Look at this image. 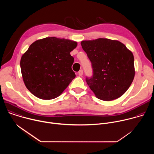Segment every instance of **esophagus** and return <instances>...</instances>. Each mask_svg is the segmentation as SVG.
Here are the masks:
<instances>
[{"instance_id":"esophagus-1","label":"esophagus","mask_w":154,"mask_h":154,"mask_svg":"<svg viewBox=\"0 0 154 154\" xmlns=\"http://www.w3.org/2000/svg\"><path fill=\"white\" fill-rule=\"evenodd\" d=\"M78 74L79 76H82L83 75V70H80L79 72H78Z\"/></svg>"}]
</instances>
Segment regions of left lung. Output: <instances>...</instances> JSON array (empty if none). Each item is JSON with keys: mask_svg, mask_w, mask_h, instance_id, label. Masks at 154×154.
I'll return each mask as SVG.
<instances>
[{"mask_svg": "<svg viewBox=\"0 0 154 154\" xmlns=\"http://www.w3.org/2000/svg\"><path fill=\"white\" fill-rule=\"evenodd\" d=\"M81 46L91 62L93 75L86 81L96 97L110 101L122 96L135 77L132 52L120 41L106 38L82 41Z\"/></svg>", "mask_w": 154, "mask_h": 154, "instance_id": "1", "label": "left lung"}]
</instances>
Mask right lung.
I'll use <instances>...</instances> for the list:
<instances>
[{"instance_id":"1","label":"right lung","mask_w":154,"mask_h":154,"mask_svg":"<svg viewBox=\"0 0 154 154\" xmlns=\"http://www.w3.org/2000/svg\"><path fill=\"white\" fill-rule=\"evenodd\" d=\"M77 42L47 37L33 42L20 61L27 88L36 97L50 100L58 97L75 77L70 54Z\"/></svg>"}]
</instances>
